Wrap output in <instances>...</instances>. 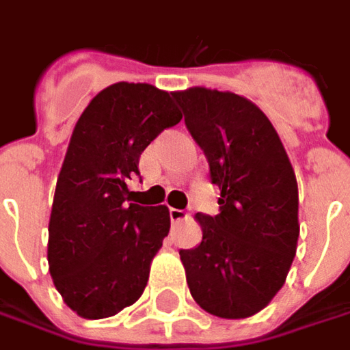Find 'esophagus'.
<instances>
[{
	"label": "esophagus",
	"instance_id": "obj_1",
	"mask_svg": "<svg viewBox=\"0 0 350 350\" xmlns=\"http://www.w3.org/2000/svg\"><path fill=\"white\" fill-rule=\"evenodd\" d=\"M187 217V213L183 212V210H178V208H170V221L172 223H178V221H182Z\"/></svg>",
	"mask_w": 350,
	"mask_h": 350
}]
</instances>
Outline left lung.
Listing matches in <instances>:
<instances>
[{
	"instance_id": "obj_1",
	"label": "left lung",
	"mask_w": 350,
	"mask_h": 350,
	"mask_svg": "<svg viewBox=\"0 0 350 350\" xmlns=\"http://www.w3.org/2000/svg\"><path fill=\"white\" fill-rule=\"evenodd\" d=\"M221 189L215 217L197 213L202 242L182 250L191 296L210 315L247 319L279 293L296 255L298 183L278 131L243 95L172 92Z\"/></svg>"
}]
</instances>
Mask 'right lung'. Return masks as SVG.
Masks as SVG:
<instances>
[{"label":"right lung","instance_id":"obj_1","mask_svg":"<svg viewBox=\"0 0 350 350\" xmlns=\"http://www.w3.org/2000/svg\"><path fill=\"white\" fill-rule=\"evenodd\" d=\"M182 120L172 93L118 82L80 114L59 170L49 223V270L82 319H107L142 296L170 230L167 206L129 200L127 180L161 131Z\"/></svg>","mask_w":350,"mask_h":350}]
</instances>
